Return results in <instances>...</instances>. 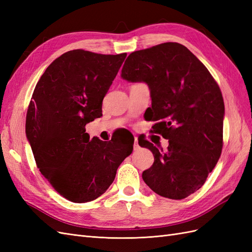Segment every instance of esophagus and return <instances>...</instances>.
Wrapping results in <instances>:
<instances>
[{"instance_id": "esophagus-1", "label": "esophagus", "mask_w": 252, "mask_h": 252, "mask_svg": "<svg viewBox=\"0 0 252 252\" xmlns=\"http://www.w3.org/2000/svg\"><path fill=\"white\" fill-rule=\"evenodd\" d=\"M133 147H134V149H135V150L140 148V145H139L138 138H134V144H133Z\"/></svg>"}]
</instances>
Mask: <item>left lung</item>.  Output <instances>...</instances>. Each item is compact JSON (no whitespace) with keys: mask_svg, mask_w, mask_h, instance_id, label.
Here are the masks:
<instances>
[{"mask_svg":"<svg viewBox=\"0 0 252 252\" xmlns=\"http://www.w3.org/2000/svg\"><path fill=\"white\" fill-rule=\"evenodd\" d=\"M121 77L147 84L151 108L145 116L169 142L166 152L141 142L155 157L144 182L158 195L185 199L204 185L222 152L225 107L219 85L191 51L172 42L130 53Z\"/></svg>","mask_w":252,"mask_h":252,"instance_id":"8db88e82","label":"left lung"}]
</instances>
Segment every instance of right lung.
Masks as SVG:
<instances>
[{
	"instance_id": "1",
	"label": "right lung",
	"mask_w": 252,
	"mask_h": 252,
	"mask_svg": "<svg viewBox=\"0 0 252 252\" xmlns=\"http://www.w3.org/2000/svg\"><path fill=\"white\" fill-rule=\"evenodd\" d=\"M126 56L70 50L53 61L34 88L26 116L27 140L37 168L68 201L97 199L131 155L133 142L89 140L85 129L102 116L103 98Z\"/></svg>"
}]
</instances>
